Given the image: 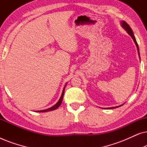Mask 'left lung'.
Returning <instances> with one entry per match:
<instances>
[{
	"label": "left lung",
	"instance_id": "left-lung-1",
	"mask_svg": "<svg viewBox=\"0 0 147 147\" xmlns=\"http://www.w3.org/2000/svg\"><path fill=\"white\" fill-rule=\"evenodd\" d=\"M122 27H123L124 29H125L126 31H127V33H128V34H129V35H130V36H131V37L132 38V39H133L134 41V43H135L136 45V47H137V50H138V55H139V57H140V53H139V48H138V43H137V42H136V39H135V37H134V34H133V32H132V29H131V28L130 27V26L128 25V24L126 23L125 21H122ZM121 106H122V105H121ZM118 108V106H116V107L109 108H110V109H111V108Z\"/></svg>",
	"mask_w": 147,
	"mask_h": 147
}]
</instances>
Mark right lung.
I'll use <instances>...</instances> for the list:
<instances>
[{
    "mask_svg": "<svg viewBox=\"0 0 147 147\" xmlns=\"http://www.w3.org/2000/svg\"><path fill=\"white\" fill-rule=\"evenodd\" d=\"M66 86V84H65ZM65 87H64L63 90V92H62V94L61 96V98H59V101L57 102V104H55L53 106H52V107L48 108V109H46V110H39V111H37L38 112H48V111H51V110H54L55 109H57V108H59V106L61 105V102H62V100H63V94H64V91H65Z\"/></svg>",
    "mask_w": 147,
    "mask_h": 147,
    "instance_id": "add662e5",
    "label": "right lung"
}]
</instances>
